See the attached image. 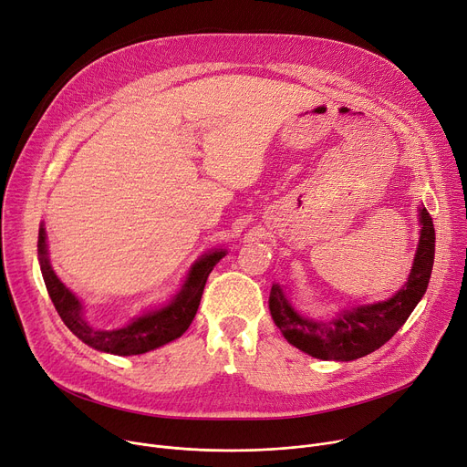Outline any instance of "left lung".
Here are the masks:
<instances>
[{
    "instance_id": "8db88e82",
    "label": "left lung",
    "mask_w": 467,
    "mask_h": 467,
    "mask_svg": "<svg viewBox=\"0 0 467 467\" xmlns=\"http://www.w3.org/2000/svg\"><path fill=\"white\" fill-rule=\"evenodd\" d=\"M420 239L408 284L389 301L357 306L331 321H316L299 316L285 299L278 284H273L269 308L276 327L290 344L326 361H353L365 357L397 333L424 296L434 265L436 232L430 213L420 209Z\"/></svg>"
}]
</instances>
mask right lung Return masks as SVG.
Wrapping results in <instances>:
<instances>
[{
    "mask_svg": "<svg viewBox=\"0 0 467 467\" xmlns=\"http://www.w3.org/2000/svg\"><path fill=\"white\" fill-rule=\"evenodd\" d=\"M37 248L48 296L59 317L63 319V324L88 346L114 355H140L182 337L196 316L209 273L224 256V250H214V253L202 256L192 265L182 292H179L164 308L143 314L123 329L99 331L88 326V321L82 317L80 301L68 292V288H65L61 280L52 271L48 262L45 228L39 230Z\"/></svg>",
    "mask_w": 467,
    "mask_h": 467,
    "instance_id": "1",
    "label": "right lung"
}]
</instances>
